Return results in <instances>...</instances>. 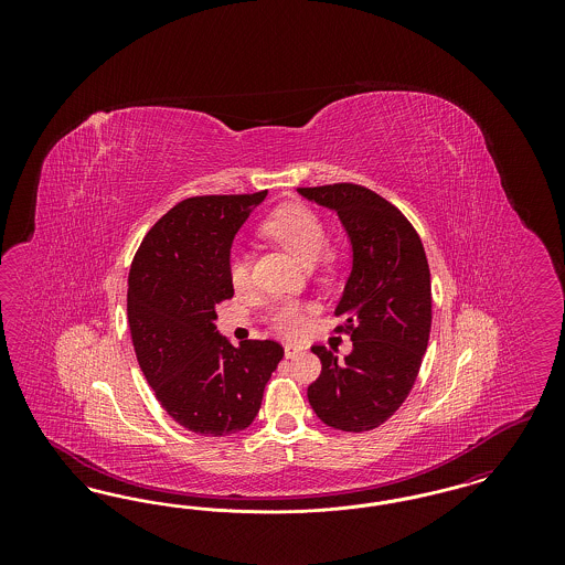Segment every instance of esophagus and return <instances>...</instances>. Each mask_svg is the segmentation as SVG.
Returning <instances> with one entry per match:
<instances>
[{"mask_svg":"<svg viewBox=\"0 0 565 565\" xmlns=\"http://www.w3.org/2000/svg\"><path fill=\"white\" fill-rule=\"evenodd\" d=\"M300 351H302V348H300V345H295V343H286V345H284V353H286V358H296Z\"/></svg>","mask_w":565,"mask_h":565,"instance_id":"esophagus-1","label":"esophagus"}]
</instances>
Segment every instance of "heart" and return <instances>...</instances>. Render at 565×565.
I'll return each mask as SVG.
<instances>
[{
	"label": "heart",
	"mask_w": 565,
	"mask_h": 565,
	"mask_svg": "<svg viewBox=\"0 0 565 565\" xmlns=\"http://www.w3.org/2000/svg\"><path fill=\"white\" fill-rule=\"evenodd\" d=\"M263 231L269 235L270 239L284 245L302 265L318 263L328 243L322 220L309 207L296 205V203L275 210L265 220ZM228 277L235 290H243L249 286V263L243 254H235L231 258ZM270 322L275 326V330L295 337L307 328L309 307L296 300H284L273 309Z\"/></svg>",
	"instance_id": "obj_1"
}]
</instances>
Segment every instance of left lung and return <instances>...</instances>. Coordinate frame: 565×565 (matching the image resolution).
Masks as SVG:
<instances>
[{
    "label": "left lung",
    "mask_w": 565,
    "mask_h": 565,
    "mask_svg": "<svg viewBox=\"0 0 565 565\" xmlns=\"http://www.w3.org/2000/svg\"><path fill=\"white\" fill-rule=\"evenodd\" d=\"M339 215L351 245V270L337 318L353 350L313 345L322 375L307 387L316 415L334 430L366 431L390 419L408 396L431 326L430 267L411 222L390 201L358 184L298 189Z\"/></svg>",
    "instance_id": "8db88e82"
}]
</instances>
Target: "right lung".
<instances>
[{"label":"right lung","instance_id":"right-lung-1","mask_svg":"<svg viewBox=\"0 0 565 565\" xmlns=\"http://www.w3.org/2000/svg\"><path fill=\"white\" fill-rule=\"evenodd\" d=\"M265 199L267 190L178 203L143 237L129 270L127 316L139 369L169 417L201 436L245 430L284 358L275 341L235 348L215 330V305L235 292V235Z\"/></svg>","mask_w":565,"mask_h":565}]
</instances>
